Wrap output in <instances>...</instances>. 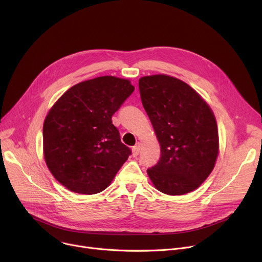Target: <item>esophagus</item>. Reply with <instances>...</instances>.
I'll list each match as a JSON object with an SVG mask.
<instances>
[{
	"instance_id": "34e87169",
	"label": "esophagus",
	"mask_w": 262,
	"mask_h": 262,
	"mask_svg": "<svg viewBox=\"0 0 262 262\" xmlns=\"http://www.w3.org/2000/svg\"><path fill=\"white\" fill-rule=\"evenodd\" d=\"M132 154H133L134 157L139 154V144L135 145V146L132 148Z\"/></svg>"
}]
</instances>
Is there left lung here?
<instances>
[{
  "mask_svg": "<svg viewBox=\"0 0 262 262\" xmlns=\"http://www.w3.org/2000/svg\"><path fill=\"white\" fill-rule=\"evenodd\" d=\"M138 87L162 152L147 170L151 182L168 195L194 191L210 175L218 155L213 111L193 88L173 76H144Z\"/></svg>",
  "mask_w": 262,
  "mask_h": 262,
  "instance_id": "left-lung-1",
  "label": "left lung"
}]
</instances>
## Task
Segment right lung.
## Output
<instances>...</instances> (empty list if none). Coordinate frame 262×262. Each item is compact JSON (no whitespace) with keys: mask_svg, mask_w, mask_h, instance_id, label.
Returning a JSON list of instances; mask_svg holds the SVG:
<instances>
[{"mask_svg":"<svg viewBox=\"0 0 262 262\" xmlns=\"http://www.w3.org/2000/svg\"><path fill=\"white\" fill-rule=\"evenodd\" d=\"M130 80L111 75L78 83L48 112L44 156L58 183L79 194L104 191L131 154L112 115L132 94Z\"/></svg>","mask_w":262,"mask_h":262,"instance_id":"add662e5","label":"right lung"}]
</instances>
